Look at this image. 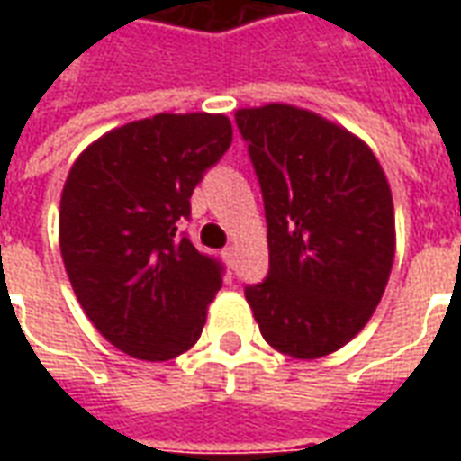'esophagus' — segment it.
<instances>
[{"label":"esophagus","instance_id":"obj_1","mask_svg":"<svg viewBox=\"0 0 461 461\" xmlns=\"http://www.w3.org/2000/svg\"><path fill=\"white\" fill-rule=\"evenodd\" d=\"M221 257H224V261H227L230 267H234V259H237V247H224V249H221Z\"/></svg>","mask_w":461,"mask_h":461}]
</instances>
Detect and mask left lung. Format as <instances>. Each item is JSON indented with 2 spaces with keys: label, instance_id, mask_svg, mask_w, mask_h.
I'll list each match as a JSON object with an SVG mask.
<instances>
[{
  "label": "left lung",
  "instance_id": "obj_1",
  "mask_svg": "<svg viewBox=\"0 0 461 461\" xmlns=\"http://www.w3.org/2000/svg\"><path fill=\"white\" fill-rule=\"evenodd\" d=\"M259 177L269 274L244 289L264 340L311 360L339 350L380 303L395 212L380 162L353 132L294 105L237 111Z\"/></svg>",
  "mask_w": 461,
  "mask_h": 461
}]
</instances>
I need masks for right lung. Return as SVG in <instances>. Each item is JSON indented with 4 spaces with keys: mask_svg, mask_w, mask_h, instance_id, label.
<instances>
[{
    "mask_svg": "<svg viewBox=\"0 0 461 461\" xmlns=\"http://www.w3.org/2000/svg\"><path fill=\"white\" fill-rule=\"evenodd\" d=\"M230 145L227 115L160 113L105 132L68 172L66 274L91 323L128 356L170 360L200 339L224 267L177 227Z\"/></svg>",
    "mask_w": 461,
    "mask_h": 461,
    "instance_id": "1",
    "label": "right lung"
}]
</instances>
